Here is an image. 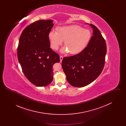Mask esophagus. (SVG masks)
<instances>
[{
    "mask_svg": "<svg viewBox=\"0 0 126 126\" xmlns=\"http://www.w3.org/2000/svg\"><path fill=\"white\" fill-rule=\"evenodd\" d=\"M63 56H60V62H62V60H63Z\"/></svg>",
    "mask_w": 126,
    "mask_h": 126,
    "instance_id": "esophagus-1",
    "label": "esophagus"
}]
</instances>
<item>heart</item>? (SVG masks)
Masks as SVG:
<instances>
[{
	"label": "heart",
	"mask_w": 126,
	"mask_h": 126,
	"mask_svg": "<svg viewBox=\"0 0 126 126\" xmlns=\"http://www.w3.org/2000/svg\"><path fill=\"white\" fill-rule=\"evenodd\" d=\"M92 38L90 30L78 25L60 27L57 29V32L50 31L48 35L50 47L57 50L64 41L65 47L61 52H68L76 55L82 51L87 47Z\"/></svg>",
	"instance_id": "obj_1"
}]
</instances>
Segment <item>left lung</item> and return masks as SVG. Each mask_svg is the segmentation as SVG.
I'll list each match as a JSON object with an SVG mask.
<instances>
[{"mask_svg":"<svg viewBox=\"0 0 126 126\" xmlns=\"http://www.w3.org/2000/svg\"><path fill=\"white\" fill-rule=\"evenodd\" d=\"M93 36L87 46L79 54L64 57L62 66L71 85L84 87L91 84L102 73L105 64L107 47L99 30L92 24Z\"/></svg>","mask_w":126,"mask_h":126,"instance_id":"left-lung-1","label":"left lung"}]
</instances>
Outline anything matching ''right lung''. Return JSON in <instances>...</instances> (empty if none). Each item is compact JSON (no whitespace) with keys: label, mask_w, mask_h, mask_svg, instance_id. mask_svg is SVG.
Instances as JSON below:
<instances>
[{"label":"right lung","mask_w":126,"mask_h":126,"mask_svg":"<svg viewBox=\"0 0 126 126\" xmlns=\"http://www.w3.org/2000/svg\"><path fill=\"white\" fill-rule=\"evenodd\" d=\"M52 20H40L27 26L20 36L17 57L25 76L37 86L48 85L53 80L52 67L60 56L50 48L48 35Z\"/></svg>","instance_id":"right-lung-1"}]
</instances>
